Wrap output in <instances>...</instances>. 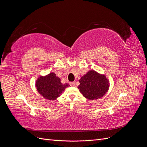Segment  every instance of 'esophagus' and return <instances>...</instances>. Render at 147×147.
Wrapping results in <instances>:
<instances>
[{
    "label": "esophagus",
    "instance_id": "obj_1",
    "mask_svg": "<svg viewBox=\"0 0 147 147\" xmlns=\"http://www.w3.org/2000/svg\"><path fill=\"white\" fill-rule=\"evenodd\" d=\"M70 84L71 86H75V82H71V83H70Z\"/></svg>",
    "mask_w": 147,
    "mask_h": 147
}]
</instances>
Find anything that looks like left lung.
I'll use <instances>...</instances> for the list:
<instances>
[{"label": "left lung", "mask_w": 147, "mask_h": 147, "mask_svg": "<svg viewBox=\"0 0 147 147\" xmlns=\"http://www.w3.org/2000/svg\"><path fill=\"white\" fill-rule=\"evenodd\" d=\"M78 88L84 97L89 100L101 98L109 90V82L105 75L90 70L79 80Z\"/></svg>", "instance_id": "1"}]
</instances>
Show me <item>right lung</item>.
<instances>
[{
  "label": "right lung",
  "instance_id": "1",
  "mask_svg": "<svg viewBox=\"0 0 147 147\" xmlns=\"http://www.w3.org/2000/svg\"><path fill=\"white\" fill-rule=\"evenodd\" d=\"M69 84H63L59 77L55 73L51 72L46 76L40 77L35 83V86L38 92L44 98L53 100L59 97L65 88Z\"/></svg>",
  "mask_w": 147,
  "mask_h": 147
}]
</instances>
